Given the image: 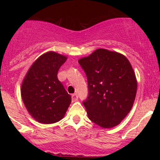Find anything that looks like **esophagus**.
Wrapping results in <instances>:
<instances>
[{"label":"esophagus","instance_id":"obj_1","mask_svg":"<svg viewBox=\"0 0 160 160\" xmlns=\"http://www.w3.org/2000/svg\"><path fill=\"white\" fill-rule=\"evenodd\" d=\"M71 98H72L73 102H77V101L78 100V95L77 93H74V94L72 95V96H71Z\"/></svg>","mask_w":160,"mask_h":160}]
</instances>
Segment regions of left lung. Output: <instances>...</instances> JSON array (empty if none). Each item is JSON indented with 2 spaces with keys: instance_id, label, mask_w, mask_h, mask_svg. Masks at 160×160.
Returning a JSON list of instances; mask_svg holds the SVG:
<instances>
[{
  "instance_id": "obj_1",
  "label": "left lung",
  "mask_w": 160,
  "mask_h": 160,
  "mask_svg": "<svg viewBox=\"0 0 160 160\" xmlns=\"http://www.w3.org/2000/svg\"><path fill=\"white\" fill-rule=\"evenodd\" d=\"M78 62L87 77L89 95L83 105L89 119L104 128L119 125L131 111L137 92L136 77L128 58L98 49Z\"/></svg>"
}]
</instances>
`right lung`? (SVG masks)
Listing matches in <instances>:
<instances>
[{
	"mask_svg": "<svg viewBox=\"0 0 160 160\" xmlns=\"http://www.w3.org/2000/svg\"><path fill=\"white\" fill-rule=\"evenodd\" d=\"M67 56L49 51L34 61L24 78L21 96L28 112L38 122H58L71 102V97L57 78Z\"/></svg>",
	"mask_w": 160,
	"mask_h": 160,
	"instance_id": "add662e5",
	"label": "right lung"
}]
</instances>
